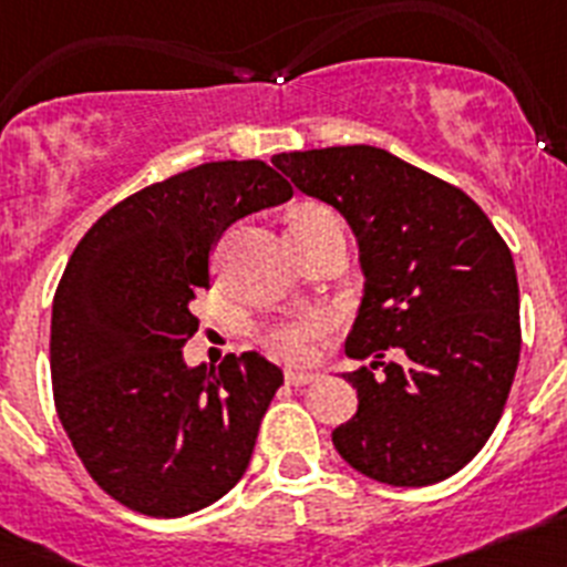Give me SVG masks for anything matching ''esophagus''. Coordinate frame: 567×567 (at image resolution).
<instances>
[{"label": "esophagus", "instance_id": "esophagus-1", "mask_svg": "<svg viewBox=\"0 0 567 567\" xmlns=\"http://www.w3.org/2000/svg\"><path fill=\"white\" fill-rule=\"evenodd\" d=\"M284 378H287L289 385H307V383H312V380H318V374L303 372V369H287V374H284Z\"/></svg>", "mask_w": 567, "mask_h": 567}]
</instances>
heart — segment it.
Instances as JSON below:
<instances>
[{
  "instance_id": "obj_1",
  "label": "heart",
  "mask_w": 567,
  "mask_h": 567,
  "mask_svg": "<svg viewBox=\"0 0 567 567\" xmlns=\"http://www.w3.org/2000/svg\"><path fill=\"white\" fill-rule=\"evenodd\" d=\"M318 215L332 213L320 207H307L295 215L292 224L307 221V218H318ZM329 327H332V318H329L327 312H307L298 315V318L269 323V327H264V332H260V340H264V346H267L275 358L307 360L309 354H312V343L320 334H327Z\"/></svg>"
}]
</instances>
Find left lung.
Masks as SVG:
<instances>
[{
	"label": "left lung",
	"mask_w": 567,
	"mask_h": 567,
	"mask_svg": "<svg viewBox=\"0 0 567 567\" xmlns=\"http://www.w3.org/2000/svg\"><path fill=\"white\" fill-rule=\"evenodd\" d=\"M300 193L332 204L365 275L343 378L358 412L332 432L340 457L385 485L457 474L497 429L519 363L511 249L463 189L369 144L280 153Z\"/></svg>",
	"instance_id": "obj_1"
}]
</instances>
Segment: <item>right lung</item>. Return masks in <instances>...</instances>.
Instances as JSON below:
<instances>
[{
    "mask_svg": "<svg viewBox=\"0 0 567 567\" xmlns=\"http://www.w3.org/2000/svg\"><path fill=\"white\" fill-rule=\"evenodd\" d=\"M292 198L269 164L209 162L115 204L70 255L50 318L53 400L87 474L147 517H184L247 471L284 374L258 352L184 363L189 300L244 215Z\"/></svg>",
    "mask_w": 567,
    "mask_h": 567,
    "instance_id": "1",
    "label": "right lung"
}]
</instances>
